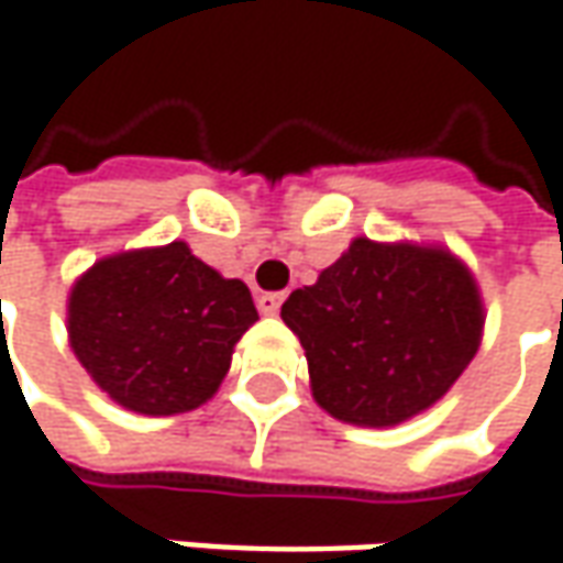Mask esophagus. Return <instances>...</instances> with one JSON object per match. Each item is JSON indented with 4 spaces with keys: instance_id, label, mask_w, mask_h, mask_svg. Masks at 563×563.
<instances>
[{
    "instance_id": "obj_1",
    "label": "esophagus",
    "mask_w": 563,
    "mask_h": 563,
    "mask_svg": "<svg viewBox=\"0 0 563 563\" xmlns=\"http://www.w3.org/2000/svg\"><path fill=\"white\" fill-rule=\"evenodd\" d=\"M283 306V292H261L257 296V311L261 314H277Z\"/></svg>"
}]
</instances>
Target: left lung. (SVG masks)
<instances>
[{
  "label": "left lung",
  "instance_id": "left-lung-1",
  "mask_svg": "<svg viewBox=\"0 0 563 563\" xmlns=\"http://www.w3.org/2000/svg\"><path fill=\"white\" fill-rule=\"evenodd\" d=\"M280 318L306 350L314 404L350 426L390 428L438 404L466 372L485 306L451 249L358 235L283 302Z\"/></svg>",
  "mask_w": 563,
  "mask_h": 563
}]
</instances>
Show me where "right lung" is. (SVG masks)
I'll return each instance as SVG.
<instances>
[{
    "instance_id": "obj_1",
    "label": "right lung",
    "mask_w": 563,
    "mask_h": 563,
    "mask_svg": "<svg viewBox=\"0 0 563 563\" xmlns=\"http://www.w3.org/2000/svg\"><path fill=\"white\" fill-rule=\"evenodd\" d=\"M255 321L249 286L217 274L188 242L100 257L71 283L65 308L75 358L137 416L208 404Z\"/></svg>"
}]
</instances>
